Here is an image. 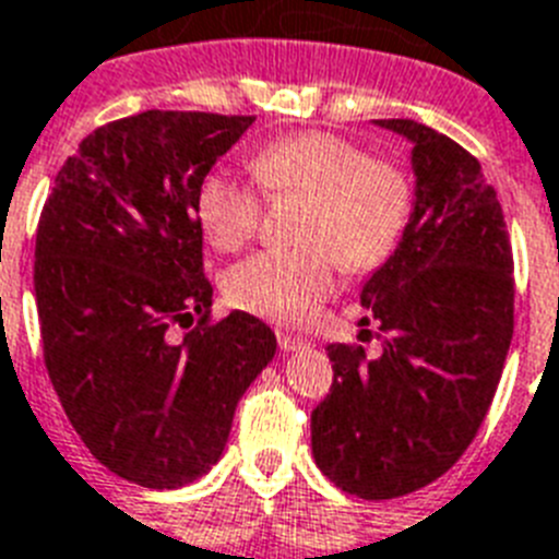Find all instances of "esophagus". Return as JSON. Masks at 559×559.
<instances>
[{
    "label": "esophagus",
    "mask_w": 559,
    "mask_h": 559,
    "mask_svg": "<svg viewBox=\"0 0 559 559\" xmlns=\"http://www.w3.org/2000/svg\"><path fill=\"white\" fill-rule=\"evenodd\" d=\"M278 346L284 352H298L309 346V341L304 335H295V332H278Z\"/></svg>",
    "instance_id": "obj_1"
}]
</instances>
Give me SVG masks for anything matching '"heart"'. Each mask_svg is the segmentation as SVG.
Returning <instances> with one entry per match:
<instances>
[{"label": "heart", "instance_id": "heart-1", "mask_svg": "<svg viewBox=\"0 0 559 559\" xmlns=\"http://www.w3.org/2000/svg\"><path fill=\"white\" fill-rule=\"evenodd\" d=\"M250 173L270 201H304L298 250L247 258L227 275L233 307L295 323L332 293L335 261L346 272L381 266L401 241L415 207V187L395 162L372 158L332 133H298L255 153ZM199 222L215 250H243L261 229L255 187L210 173L199 187Z\"/></svg>", "mask_w": 559, "mask_h": 559}]
</instances>
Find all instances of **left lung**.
Returning a JSON list of instances; mask_svg holds the SVG:
<instances>
[{"mask_svg":"<svg viewBox=\"0 0 559 559\" xmlns=\"http://www.w3.org/2000/svg\"><path fill=\"white\" fill-rule=\"evenodd\" d=\"M415 213L360 293L381 355L330 344L332 386L312 409L323 475L360 500H392L447 475L477 438L514 332V258L495 187L468 150L412 119ZM369 330L360 332V337Z\"/></svg>","mask_w":559,"mask_h":559,"instance_id":"obj_1","label":"left lung"}]
</instances>
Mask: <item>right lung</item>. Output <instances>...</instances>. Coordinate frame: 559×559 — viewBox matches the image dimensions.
<instances>
[{
	"label": "right lung",
	"instance_id": "add662e5",
	"mask_svg": "<svg viewBox=\"0 0 559 559\" xmlns=\"http://www.w3.org/2000/svg\"><path fill=\"white\" fill-rule=\"evenodd\" d=\"M255 116L144 110L82 139L36 229L41 355L70 426L112 475L178 489L224 452L275 355L250 312L213 321L199 187ZM197 318L181 342L176 322Z\"/></svg>",
	"mask_w": 559,
	"mask_h": 559
}]
</instances>
